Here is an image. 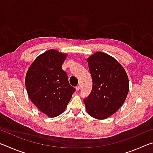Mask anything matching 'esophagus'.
I'll return each instance as SVG.
<instances>
[{"label":"esophagus","mask_w":153,"mask_h":153,"mask_svg":"<svg viewBox=\"0 0 153 153\" xmlns=\"http://www.w3.org/2000/svg\"><path fill=\"white\" fill-rule=\"evenodd\" d=\"M76 89L77 91H78V90H79V89H80V85H78V86H77L76 87Z\"/></svg>","instance_id":"1"}]
</instances>
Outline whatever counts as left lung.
I'll return each mask as SVG.
<instances>
[{
	"label": "left lung",
	"mask_w": 153,
	"mask_h": 153,
	"mask_svg": "<svg viewBox=\"0 0 153 153\" xmlns=\"http://www.w3.org/2000/svg\"><path fill=\"white\" fill-rule=\"evenodd\" d=\"M92 89L84 99L88 115L105 120L120 108L129 91V79L123 66L113 56L97 52L87 59Z\"/></svg>",
	"instance_id": "obj_1"
}]
</instances>
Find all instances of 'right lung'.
I'll use <instances>...</instances> for the list:
<instances>
[{
	"label": "right lung",
	"mask_w": 153,
	"mask_h": 153,
	"mask_svg": "<svg viewBox=\"0 0 153 153\" xmlns=\"http://www.w3.org/2000/svg\"><path fill=\"white\" fill-rule=\"evenodd\" d=\"M66 58L67 54L48 50L36 57L25 76V85L31 101L50 117L64 112L76 90L62 69Z\"/></svg>",
	"instance_id": "add662e5"
}]
</instances>
